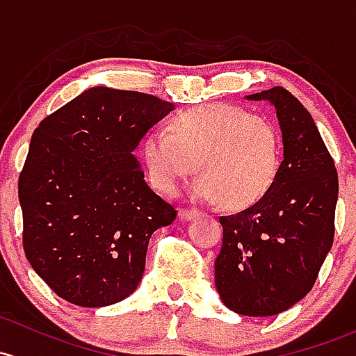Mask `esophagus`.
I'll list each match as a JSON object with an SVG mask.
<instances>
[{"label":"esophagus","mask_w":356,"mask_h":356,"mask_svg":"<svg viewBox=\"0 0 356 356\" xmlns=\"http://www.w3.org/2000/svg\"><path fill=\"white\" fill-rule=\"evenodd\" d=\"M197 215H200V211H197V209H194V208H181V209H179V216H181V220H184V222L196 218Z\"/></svg>","instance_id":"1"}]
</instances>
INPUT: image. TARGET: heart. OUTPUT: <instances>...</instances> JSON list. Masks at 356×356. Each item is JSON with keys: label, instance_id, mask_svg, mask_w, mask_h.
<instances>
[{"label": "heart", "instance_id": "obj_1", "mask_svg": "<svg viewBox=\"0 0 356 356\" xmlns=\"http://www.w3.org/2000/svg\"><path fill=\"white\" fill-rule=\"evenodd\" d=\"M143 162L156 189L172 193L194 170L193 193L207 203L242 211L275 186L282 136L266 115L232 104H204L172 115L168 131L143 141Z\"/></svg>", "mask_w": 356, "mask_h": 356}]
</instances>
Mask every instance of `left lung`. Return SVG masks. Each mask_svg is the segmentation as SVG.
<instances>
[{"instance_id": "obj_1", "label": "left lung", "mask_w": 356, "mask_h": 356, "mask_svg": "<svg viewBox=\"0 0 356 356\" xmlns=\"http://www.w3.org/2000/svg\"><path fill=\"white\" fill-rule=\"evenodd\" d=\"M247 99L275 106L283 162L271 191L254 207L220 216L223 244L215 285L228 309L266 317L304 298L334 241L338 172L312 115L286 88Z\"/></svg>"}]
</instances>
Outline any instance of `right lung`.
Wrapping results in <instances>:
<instances>
[{"label":"right lung","mask_w":356,"mask_h":356,"mask_svg":"<svg viewBox=\"0 0 356 356\" xmlns=\"http://www.w3.org/2000/svg\"><path fill=\"white\" fill-rule=\"evenodd\" d=\"M172 109L149 93L95 87L33 131L18 179L22 241L33 271L70 304L104 307L129 297L149 237L177 216L133 156Z\"/></svg>","instance_id":"add662e5"}]
</instances>
